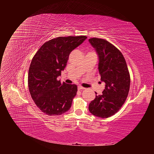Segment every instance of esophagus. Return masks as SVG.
<instances>
[{
	"label": "esophagus",
	"instance_id": "obj_1",
	"mask_svg": "<svg viewBox=\"0 0 154 154\" xmlns=\"http://www.w3.org/2000/svg\"><path fill=\"white\" fill-rule=\"evenodd\" d=\"M84 88H85L84 87H82V86H80V85L78 87V90H80V91L83 90V89H84Z\"/></svg>",
	"mask_w": 154,
	"mask_h": 154
}]
</instances>
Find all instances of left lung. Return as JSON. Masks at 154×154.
Here are the masks:
<instances>
[{"label": "left lung", "instance_id": "left-lung-1", "mask_svg": "<svg viewBox=\"0 0 154 154\" xmlns=\"http://www.w3.org/2000/svg\"><path fill=\"white\" fill-rule=\"evenodd\" d=\"M88 41L98 57L101 81L105 83L102 94L96 95L88 110L97 117L107 118L118 112L128 96L130 84L128 69L122 53L108 41L97 38Z\"/></svg>", "mask_w": 154, "mask_h": 154}]
</instances>
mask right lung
I'll list each match as a JSON object with an SVG mask.
<instances>
[{
  "instance_id": "obj_1",
  "label": "right lung",
  "mask_w": 154,
  "mask_h": 154,
  "mask_svg": "<svg viewBox=\"0 0 154 154\" xmlns=\"http://www.w3.org/2000/svg\"><path fill=\"white\" fill-rule=\"evenodd\" d=\"M85 36L57 37L46 42L32 58L28 87L36 106L49 116H59L71 108L76 85L61 83L57 78L67 66L69 56L87 39Z\"/></svg>"
}]
</instances>
